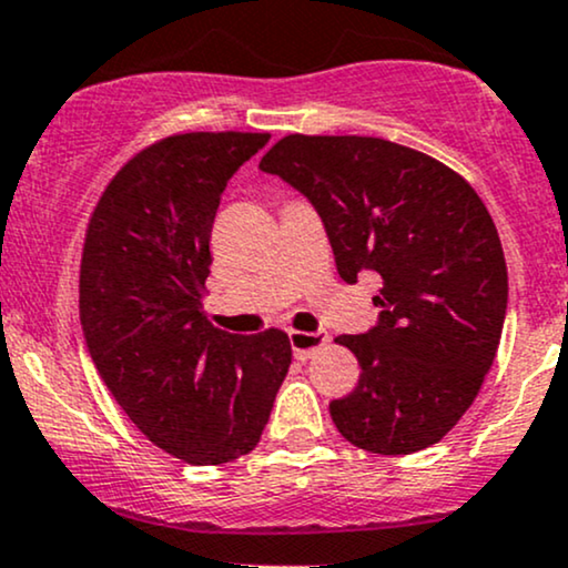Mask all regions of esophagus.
Returning a JSON list of instances; mask_svg holds the SVG:
<instances>
[{
    "instance_id": "1",
    "label": "esophagus",
    "mask_w": 568,
    "mask_h": 568,
    "mask_svg": "<svg viewBox=\"0 0 568 568\" xmlns=\"http://www.w3.org/2000/svg\"><path fill=\"white\" fill-rule=\"evenodd\" d=\"M326 343L324 332H290V345L297 358H311L313 351H318Z\"/></svg>"
}]
</instances>
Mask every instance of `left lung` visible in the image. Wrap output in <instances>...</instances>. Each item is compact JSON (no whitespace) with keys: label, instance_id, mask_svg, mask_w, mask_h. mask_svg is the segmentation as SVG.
Returning a JSON list of instances; mask_svg holds the SVG:
<instances>
[{"label":"left lung","instance_id":"obj_1","mask_svg":"<svg viewBox=\"0 0 568 568\" xmlns=\"http://www.w3.org/2000/svg\"><path fill=\"white\" fill-rule=\"evenodd\" d=\"M260 170L322 217L337 273H377V324L337 337L362 375L329 404L337 430L372 455L438 444L468 412L497 356L508 268L495 220L455 170L362 135H286Z\"/></svg>","mask_w":568,"mask_h":568}]
</instances>
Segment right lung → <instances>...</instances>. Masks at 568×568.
<instances>
[{
    "label": "right lung",
    "instance_id": "add662e5",
    "mask_svg": "<svg viewBox=\"0 0 568 568\" xmlns=\"http://www.w3.org/2000/svg\"><path fill=\"white\" fill-rule=\"evenodd\" d=\"M268 140H159L113 175L87 225L79 318L92 364L140 433L191 465L255 449L292 364L282 329L229 335L202 311L220 196Z\"/></svg>",
    "mask_w": 568,
    "mask_h": 568
}]
</instances>
